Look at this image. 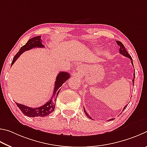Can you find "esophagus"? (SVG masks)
I'll use <instances>...</instances> for the list:
<instances>
[{
  "instance_id": "obj_1",
  "label": "esophagus",
  "mask_w": 147,
  "mask_h": 147,
  "mask_svg": "<svg viewBox=\"0 0 147 147\" xmlns=\"http://www.w3.org/2000/svg\"><path fill=\"white\" fill-rule=\"evenodd\" d=\"M76 70L77 71H82L83 70V67H82V66L81 65H78V66H77V67L76 68Z\"/></svg>"
}]
</instances>
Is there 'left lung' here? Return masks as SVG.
<instances>
[{
	"instance_id": "1",
	"label": "left lung",
	"mask_w": 147,
	"mask_h": 147,
	"mask_svg": "<svg viewBox=\"0 0 147 147\" xmlns=\"http://www.w3.org/2000/svg\"><path fill=\"white\" fill-rule=\"evenodd\" d=\"M116 42H117V45H118V46H119V47H120V48H119V53H120L121 54V55H124L125 57H127L130 59V60L132 61H131V63H132V65H133V66H134L133 61H132V58L131 57V56L129 55V54H128V51H127V50H126V49H125L124 45H123V44H122V42H120V41L116 40ZM134 77H135V74H134ZM132 82H133V84H134V79H132ZM133 86H134V85H133ZM127 105H126V106H125L124 108H123V110H124L126 109V108L127 107ZM84 113H85V114L86 115V116H87V117H88V118H90V119H92V117H91L90 116V115L88 114V113L86 112V111L85 110V109H84ZM111 120H114V119H110L108 120V121H111Z\"/></svg>"
}]
</instances>
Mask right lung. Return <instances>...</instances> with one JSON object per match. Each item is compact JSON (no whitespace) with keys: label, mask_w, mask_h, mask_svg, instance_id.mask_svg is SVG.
<instances>
[{"label":"right lung","mask_w":147,"mask_h":147,"mask_svg":"<svg viewBox=\"0 0 147 147\" xmlns=\"http://www.w3.org/2000/svg\"><path fill=\"white\" fill-rule=\"evenodd\" d=\"M41 42H42L41 36H37V37H34L28 40L26 44L22 46L20 50L14 56L11 63V65H13V64H14L17 59L19 57V56L22 53H24L25 51L31 50V49L33 48H45V46L42 45ZM69 77H70V75H69V74L67 73V72L61 71L58 74L57 76L55 83L53 96L50 101H48L42 106L38 108H33H33L28 107L25 106V105L17 103V102H16V105L19 107V109L21 110L23 114L28 117H35L46 116V115H49L51 112H53L54 109H55V102L56 101L57 97L58 96L59 92L61 90V86L68 80Z\"/></svg>","instance_id":"add662e5"}]
</instances>
